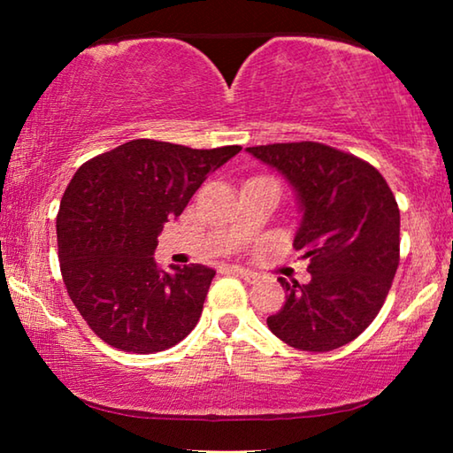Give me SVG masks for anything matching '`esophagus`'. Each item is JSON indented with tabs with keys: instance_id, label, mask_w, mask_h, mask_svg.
<instances>
[{
	"instance_id": "1",
	"label": "esophagus",
	"mask_w": 453,
	"mask_h": 453,
	"mask_svg": "<svg viewBox=\"0 0 453 453\" xmlns=\"http://www.w3.org/2000/svg\"><path fill=\"white\" fill-rule=\"evenodd\" d=\"M227 272H232L235 275H240V278H243L245 281H257L259 275L256 272L251 270H245V267H240V265H229Z\"/></svg>"
}]
</instances>
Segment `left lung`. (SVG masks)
Wrapping results in <instances>:
<instances>
[{
  "instance_id": "obj_1",
  "label": "left lung",
  "mask_w": 453,
  "mask_h": 453,
  "mask_svg": "<svg viewBox=\"0 0 453 453\" xmlns=\"http://www.w3.org/2000/svg\"><path fill=\"white\" fill-rule=\"evenodd\" d=\"M296 191L294 248L310 259L308 283L278 278L283 308L267 327L288 346L332 351L378 316L400 264V210L381 173L318 142L245 148Z\"/></svg>"
}]
</instances>
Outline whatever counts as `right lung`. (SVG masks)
Wrapping results in <instances>:
<instances>
[{
  "mask_svg": "<svg viewBox=\"0 0 453 453\" xmlns=\"http://www.w3.org/2000/svg\"><path fill=\"white\" fill-rule=\"evenodd\" d=\"M240 151L132 140L75 172L58 213L59 267L73 305L105 343L156 354L196 327L216 272L202 264L159 270L157 235Z\"/></svg>",
  "mask_w": 453,
  "mask_h": 453,
  "instance_id": "obj_1",
  "label": "right lung"
}]
</instances>
